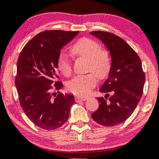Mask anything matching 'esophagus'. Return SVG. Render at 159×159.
<instances>
[{
  "mask_svg": "<svg viewBox=\"0 0 159 159\" xmlns=\"http://www.w3.org/2000/svg\"><path fill=\"white\" fill-rule=\"evenodd\" d=\"M88 99V97H84V96H76L75 97V101L76 102L78 101H84Z\"/></svg>",
  "mask_w": 159,
  "mask_h": 159,
  "instance_id": "1",
  "label": "esophagus"
}]
</instances>
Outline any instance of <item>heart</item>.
Listing matches in <instances>:
<instances>
[{
    "label": "heart",
    "mask_w": 159,
    "mask_h": 159,
    "mask_svg": "<svg viewBox=\"0 0 159 159\" xmlns=\"http://www.w3.org/2000/svg\"><path fill=\"white\" fill-rule=\"evenodd\" d=\"M71 53L75 57H82L88 60V71L84 75H78L67 84L68 90L78 95H88L97 83V77L103 79L109 73L111 58L108 51L101 48L97 41L82 38L74 43L70 48ZM57 68L65 77H70L72 74L71 58L64 52H61L57 60Z\"/></svg>",
    "instance_id": "b5f03b06"
}]
</instances>
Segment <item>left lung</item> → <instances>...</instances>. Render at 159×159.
Returning a JSON list of instances; mask_svg holds the SVG:
<instances>
[{
  "label": "left lung",
  "instance_id": "left-lung-1",
  "mask_svg": "<svg viewBox=\"0 0 159 159\" xmlns=\"http://www.w3.org/2000/svg\"><path fill=\"white\" fill-rule=\"evenodd\" d=\"M90 34L105 44L111 57L109 76L100 89L106 95L97 98L99 107L91 116L99 125L113 127L133 113L142 97L145 76L140 57L122 38L108 32Z\"/></svg>",
  "mask_w": 159,
  "mask_h": 159
}]
</instances>
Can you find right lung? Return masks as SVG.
Instances as JSON below:
<instances>
[{
  "instance_id": "add662e5",
  "label": "right lung",
  "mask_w": 159,
  "mask_h": 159,
  "mask_svg": "<svg viewBox=\"0 0 159 159\" xmlns=\"http://www.w3.org/2000/svg\"><path fill=\"white\" fill-rule=\"evenodd\" d=\"M79 32H42L30 40L19 54L15 77L19 103L32 122L43 129L61 127L75 103L73 95L58 91L63 84L56 80L59 79L56 69L61 50ZM52 89L57 90L58 94L52 93Z\"/></svg>"
}]
</instances>
